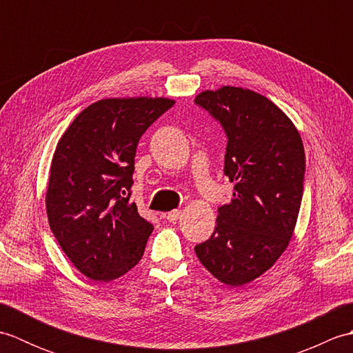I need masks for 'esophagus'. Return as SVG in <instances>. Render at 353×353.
Listing matches in <instances>:
<instances>
[{
    "label": "esophagus",
    "instance_id": "obj_1",
    "mask_svg": "<svg viewBox=\"0 0 353 353\" xmlns=\"http://www.w3.org/2000/svg\"><path fill=\"white\" fill-rule=\"evenodd\" d=\"M181 216H182V211H179V209H174V211L165 214V219H167L170 223H176Z\"/></svg>",
    "mask_w": 353,
    "mask_h": 353
}]
</instances>
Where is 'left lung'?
<instances>
[{
  "label": "left lung",
  "mask_w": 353,
  "mask_h": 353,
  "mask_svg": "<svg viewBox=\"0 0 353 353\" xmlns=\"http://www.w3.org/2000/svg\"><path fill=\"white\" fill-rule=\"evenodd\" d=\"M194 101L226 130L224 174L235 183L234 199L219 208L214 234L194 250L220 282L241 287L272 268L294 235L303 194L302 138L282 109L252 89H206Z\"/></svg>",
  "instance_id": "8db88e82"
}]
</instances>
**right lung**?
<instances>
[{
	"label": "right lung",
	"mask_w": 353,
	"mask_h": 353,
	"mask_svg": "<svg viewBox=\"0 0 353 353\" xmlns=\"http://www.w3.org/2000/svg\"><path fill=\"white\" fill-rule=\"evenodd\" d=\"M167 97H114L74 118L51 161L45 208L81 274L109 282L141 261L153 224L129 201L138 141L170 109Z\"/></svg>",
	"instance_id": "obj_1"
}]
</instances>
